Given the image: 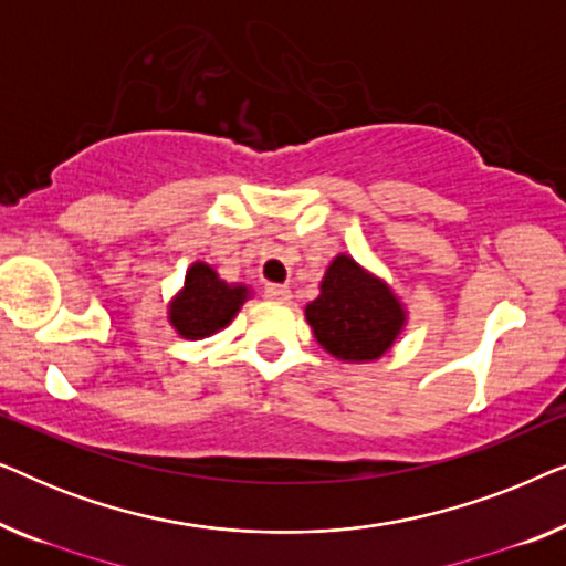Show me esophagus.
Here are the masks:
<instances>
[{
	"mask_svg": "<svg viewBox=\"0 0 566 566\" xmlns=\"http://www.w3.org/2000/svg\"><path fill=\"white\" fill-rule=\"evenodd\" d=\"M265 298H270V301H289L291 298V289H289V285H281V283H268L265 285Z\"/></svg>",
	"mask_w": 566,
	"mask_h": 566,
	"instance_id": "esophagus-1",
	"label": "esophagus"
}]
</instances>
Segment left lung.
<instances>
[{
  "label": "left lung",
  "instance_id": "8db88e82",
  "mask_svg": "<svg viewBox=\"0 0 566 566\" xmlns=\"http://www.w3.org/2000/svg\"><path fill=\"white\" fill-rule=\"evenodd\" d=\"M316 343L339 360H376L405 327V308L389 285L337 254L322 281L319 298L306 306Z\"/></svg>",
  "mask_w": 566,
  "mask_h": 566
}]
</instances>
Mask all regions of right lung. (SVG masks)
I'll return each instance as SVG.
<instances>
[{
	"label": "right lung",
	"mask_w": 566,
	"mask_h": 566,
	"mask_svg": "<svg viewBox=\"0 0 566 566\" xmlns=\"http://www.w3.org/2000/svg\"><path fill=\"white\" fill-rule=\"evenodd\" d=\"M247 298V285L219 281L213 268L196 262L185 275V289L169 306V322L188 339L213 335L234 319Z\"/></svg>",
	"instance_id": "obj_1"
}]
</instances>
